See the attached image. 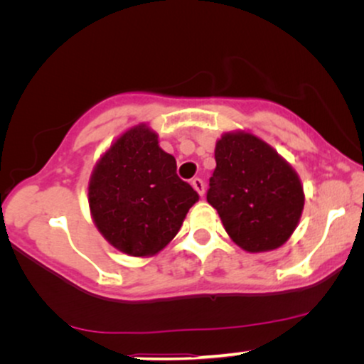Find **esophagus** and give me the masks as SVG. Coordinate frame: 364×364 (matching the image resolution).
<instances>
[{
    "instance_id": "34e87169",
    "label": "esophagus",
    "mask_w": 364,
    "mask_h": 364,
    "mask_svg": "<svg viewBox=\"0 0 364 364\" xmlns=\"http://www.w3.org/2000/svg\"><path fill=\"white\" fill-rule=\"evenodd\" d=\"M192 187L198 192V196H203V193H205V183H203L202 178H192Z\"/></svg>"
}]
</instances>
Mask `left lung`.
<instances>
[{"label":"left lung","mask_w":364,"mask_h":364,"mask_svg":"<svg viewBox=\"0 0 364 364\" xmlns=\"http://www.w3.org/2000/svg\"><path fill=\"white\" fill-rule=\"evenodd\" d=\"M217 167L207 202L245 252L282 247L300 222L305 193L290 164L260 137L225 132L215 144Z\"/></svg>","instance_id":"obj_1"}]
</instances>
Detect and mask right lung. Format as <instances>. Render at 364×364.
<instances>
[{
    "label": "right lung",
    "instance_id": "obj_1",
    "mask_svg": "<svg viewBox=\"0 0 364 364\" xmlns=\"http://www.w3.org/2000/svg\"><path fill=\"white\" fill-rule=\"evenodd\" d=\"M176 171V159L147 124L127 129L102 154L87 200L97 230L114 248L152 257L177 235L198 193Z\"/></svg>",
    "mask_w": 364,
    "mask_h": 364
}]
</instances>
